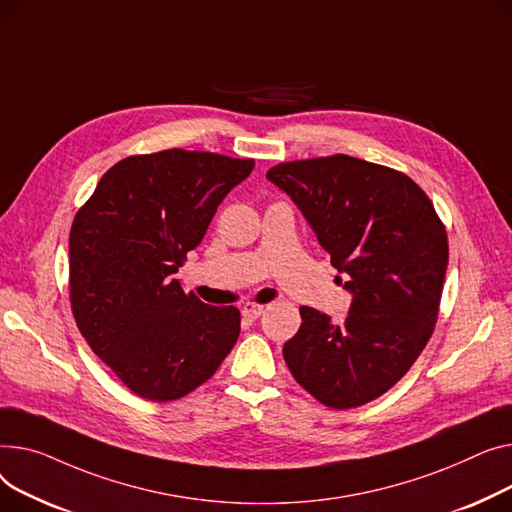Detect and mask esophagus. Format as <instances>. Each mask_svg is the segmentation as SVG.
<instances>
[{
  "mask_svg": "<svg viewBox=\"0 0 512 512\" xmlns=\"http://www.w3.org/2000/svg\"><path fill=\"white\" fill-rule=\"evenodd\" d=\"M242 314H244V318H248V320H256V318H260V316L264 314V306H260V304H246L244 310H242Z\"/></svg>",
  "mask_w": 512,
  "mask_h": 512,
  "instance_id": "1",
  "label": "esophagus"
}]
</instances>
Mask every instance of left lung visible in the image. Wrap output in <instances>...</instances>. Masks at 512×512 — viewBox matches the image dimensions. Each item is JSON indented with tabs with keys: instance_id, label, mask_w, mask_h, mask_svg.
<instances>
[{
	"instance_id": "8db88e82",
	"label": "left lung",
	"mask_w": 512,
	"mask_h": 512,
	"mask_svg": "<svg viewBox=\"0 0 512 512\" xmlns=\"http://www.w3.org/2000/svg\"><path fill=\"white\" fill-rule=\"evenodd\" d=\"M266 177L299 206L353 293L343 324L299 308L285 364L322 405H366L409 372L434 333L448 262L444 223L409 175L349 155L279 163Z\"/></svg>"
}]
</instances>
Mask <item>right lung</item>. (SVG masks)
<instances>
[{"label": "right lung", "mask_w": 512, "mask_h": 512, "mask_svg": "<svg viewBox=\"0 0 512 512\" xmlns=\"http://www.w3.org/2000/svg\"><path fill=\"white\" fill-rule=\"evenodd\" d=\"M254 159L169 148L101 177L70 229V306L111 372L148 401H175L217 372L239 337L235 306H206L173 275Z\"/></svg>", "instance_id": "right-lung-1"}]
</instances>
